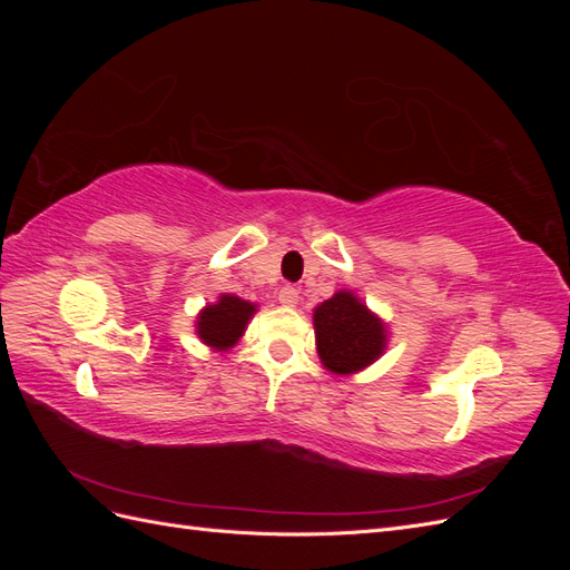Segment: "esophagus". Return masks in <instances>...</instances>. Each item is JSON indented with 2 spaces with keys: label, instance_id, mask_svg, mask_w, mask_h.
<instances>
[{
  "label": "esophagus",
  "instance_id": "esophagus-1",
  "mask_svg": "<svg viewBox=\"0 0 570 570\" xmlns=\"http://www.w3.org/2000/svg\"><path fill=\"white\" fill-rule=\"evenodd\" d=\"M278 302L283 306H295L299 302V289L295 285H283L278 292Z\"/></svg>",
  "mask_w": 570,
  "mask_h": 570
}]
</instances>
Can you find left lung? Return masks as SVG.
<instances>
[{
	"label": "left lung",
	"mask_w": 570,
	"mask_h": 570,
	"mask_svg": "<svg viewBox=\"0 0 570 570\" xmlns=\"http://www.w3.org/2000/svg\"><path fill=\"white\" fill-rule=\"evenodd\" d=\"M316 344L323 366L333 373H354L385 350V325L352 292H337L314 312Z\"/></svg>",
	"instance_id": "obj_1"
}]
</instances>
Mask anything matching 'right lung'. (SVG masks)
I'll use <instances>...</instances> for the list:
<instances>
[{
	"label": "right lung",
	"mask_w": 570,
	"mask_h": 570,
	"mask_svg": "<svg viewBox=\"0 0 570 570\" xmlns=\"http://www.w3.org/2000/svg\"><path fill=\"white\" fill-rule=\"evenodd\" d=\"M254 312V304L233 295H223L218 304L204 308L197 321V333L209 347L228 350L243 337L245 325Z\"/></svg>",
	"instance_id": "add662e5"
}]
</instances>
